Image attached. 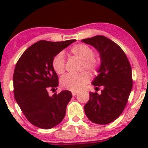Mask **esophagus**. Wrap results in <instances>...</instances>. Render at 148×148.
<instances>
[{
  "label": "esophagus",
  "instance_id": "1",
  "mask_svg": "<svg viewBox=\"0 0 148 148\" xmlns=\"http://www.w3.org/2000/svg\"><path fill=\"white\" fill-rule=\"evenodd\" d=\"M77 94H78L77 92H72V95H73V96H76V95Z\"/></svg>",
  "mask_w": 148,
  "mask_h": 148
}]
</instances>
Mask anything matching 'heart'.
Segmentation results:
<instances>
[{
  "label": "heart",
  "mask_w": 148,
  "mask_h": 148,
  "mask_svg": "<svg viewBox=\"0 0 148 148\" xmlns=\"http://www.w3.org/2000/svg\"><path fill=\"white\" fill-rule=\"evenodd\" d=\"M70 53L82 60L81 70L86 69L92 73L98 72L102 60L98 55L94 53V50L86 44H77L70 49ZM52 66L56 74L62 75L65 71V60L64 54L58 52L52 60ZM90 80V75L87 72L73 75H66L60 79V86L62 88L70 91H79Z\"/></svg>",
  "instance_id": "1"
}]
</instances>
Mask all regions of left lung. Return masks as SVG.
Here are the masks:
<instances>
[{"label": "left lung", "instance_id": "1", "mask_svg": "<svg viewBox=\"0 0 148 148\" xmlns=\"http://www.w3.org/2000/svg\"><path fill=\"white\" fill-rule=\"evenodd\" d=\"M98 50L102 60L92 85L103 86L101 94L90 92L84 106L86 116L92 122L108 124L118 118L126 106L133 87L132 70L124 51L118 44L103 36L82 40Z\"/></svg>", "mask_w": 148, "mask_h": 148}]
</instances>
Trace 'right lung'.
<instances>
[{
  "mask_svg": "<svg viewBox=\"0 0 148 148\" xmlns=\"http://www.w3.org/2000/svg\"><path fill=\"white\" fill-rule=\"evenodd\" d=\"M75 40L62 42L40 40L29 46L16 64L13 74V93L16 102L32 125L49 129L63 120L70 91L48 95V90L58 86L57 74L52 66L54 55Z\"/></svg>",
  "mask_w": 148,
  "mask_h": 148,
  "instance_id": "obj_1",
  "label": "right lung"
}]
</instances>
